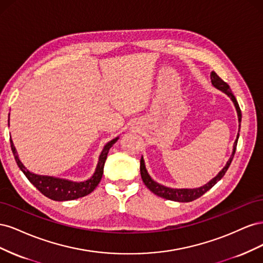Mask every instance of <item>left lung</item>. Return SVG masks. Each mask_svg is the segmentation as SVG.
<instances>
[{"label":"left lung","mask_w":263,"mask_h":263,"mask_svg":"<svg viewBox=\"0 0 263 263\" xmlns=\"http://www.w3.org/2000/svg\"><path fill=\"white\" fill-rule=\"evenodd\" d=\"M211 82L212 85L214 87H216L217 90L224 92L227 97L233 101L235 108L237 110V115H238V123H239V132H240V123H241V110L239 105H238V102L236 100V98L234 97V94L232 93V90H230L229 85L221 80V79L212 71L211 72ZM238 138H239V133L237 134V138L234 142V148H233V153L230 158L228 159L227 163L225 164L224 168H222L216 177H214L212 180H210L206 184L200 186V187H194V189H174V187H169L160 184V183L156 182L153 178L149 176V173L146 169V164H145V160L144 157H141L140 159V174H141V179L144 181L145 185L153 192L154 194L160 196L162 198H165V200H170V201H176V202H192L196 198L201 197L203 194H205L208 192L209 190H211L216 183L225 176L226 171L228 170L230 163L233 161L234 155L236 153V147H237V142H238Z\"/></svg>","instance_id":"1"}]
</instances>
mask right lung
<instances>
[{"mask_svg": "<svg viewBox=\"0 0 263 263\" xmlns=\"http://www.w3.org/2000/svg\"><path fill=\"white\" fill-rule=\"evenodd\" d=\"M9 125H10V114H9ZM118 138L119 137L112 139L104 146L102 153L100 154L99 161L93 176L90 179L81 181V182L62 179V178H55L51 176H42V174H36L34 172L29 171L20 160V157L17 155L16 148H15L13 144L12 138L10 139V141H11V148L13 151L15 161H16L18 168L22 170L24 174H25L26 178L29 180L31 184H33L38 191H41L45 196L50 198V200L60 202V201L77 200L79 197H83L93 192L94 189L98 186V184L102 179L103 170H104V164L106 161L108 151L110 147H113V145L118 140Z\"/></svg>", "mask_w": 263, "mask_h": 263, "instance_id": "obj_1", "label": "right lung"}]
</instances>
